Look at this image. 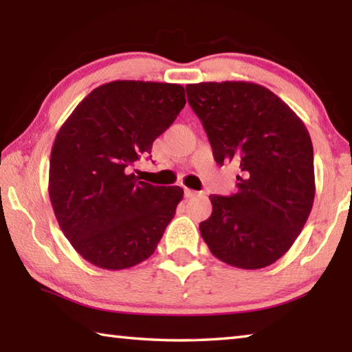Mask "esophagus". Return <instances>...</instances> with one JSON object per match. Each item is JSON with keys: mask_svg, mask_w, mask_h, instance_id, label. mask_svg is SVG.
<instances>
[{"mask_svg": "<svg viewBox=\"0 0 352 352\" xmlns=\"http://www.w3.org/2000/svg\"><path fill=\"white\" fill-rule=\"evenodd\" d=\"M199 192H195V190H192V189H188V188H184V197L186 199H192V197H195V195H197Z\"/></svg>", "mask_w": 352, "mask_h": 352, "instance_id": "34e87169", "label": "esophagus"}]
</instances>
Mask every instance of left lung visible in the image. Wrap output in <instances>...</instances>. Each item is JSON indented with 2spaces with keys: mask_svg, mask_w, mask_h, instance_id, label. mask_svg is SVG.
Listing matches in <instances>:
<instances>
[{
  "mask_svg": "<svg viewBox=\"0 0 352 352\" xmlns=\"http://www.w3.org/2000/svg\"><path fill=\"white\" fill-rule=\"evenodd\" d=\"M217 164H239L237 192L210 195L200 234L217 259L256 270L294 245L315 197L314 147L305 122L269 88L252 82L186 87Z\"/></svg>",
  "mask_w": 352,
  "mask_h": 352,
  "instance_id": "left-lung-1",
  "label": "left lung"
}]
</instances>
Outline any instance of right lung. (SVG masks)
Instances as JSON below:
<instances>
[{"instance_id":"obj_1","label":"right lung","mask_w":352,"mask_h":352,"mask_svg":"<svg viewBox=\"0 0 352 352\" xmlns=\"http://www.w3.org/2000/svg\"><path fill=\"white\" fill-rule=\"evenodd\" d=\"M186 104L178 83L115 80L76 107L56 136L50 199L63 234L83 259L124 270L153 254L183 199L130 172Z\"/></svg>"}]
</instances>
